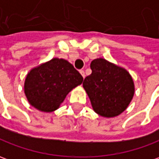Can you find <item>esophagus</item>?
<instances>
[{"label": "esophagus", "mask_w": 159, "mask_h": 159, "mask_svg": "<svg viewBox=\"0 0 159 159\" xmlns=\"http://www.w3.org/2000/svg\"><path fill=\"white\" fill-rule=\"evenodd\" d=\"M80 74H81V75H82V76H83V77H85V73H84V70H80Z\"/></svg>", "instance_id": "34e87169"}]
</instances>
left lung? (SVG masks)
I'll return each instance as SVG.
<instances>
[{
	"instance_id": "obj_1",
	"label": "left lung",
	"mask_w": 159,
	"mask_h": 159,
	"mask_svg": "<svg viewBox=\"0 0 159 159\" xmlns=\"http://www.w3.org/2000/svg\"><path fill=\"white\" fill-rule=\"evenodd\" d=\"M91 74L84 79V89L94 111L104 117H115L129 106L135 93L131 75L125 69L103 58L90 63Z\"/></svg>"
}]
</instances>
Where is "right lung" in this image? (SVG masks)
<instances>
[{
  "mask_svg": "<svg viewBox=\"0 0 159 159\" xmlns=\"http://www.w3.org/2000/svg\"><path fill=\"white\" fill-rule=\"evenodd\" d=\"M83 81V76L70 62L53 58L28 73L24 82V93L30 105L36 110L52 112Z\"/></svg>",
  "mask_w": 159,
  "mask_h": 159,
  "instance_id": "add662e5",
  "label": "right lung"
}]
</instances>
